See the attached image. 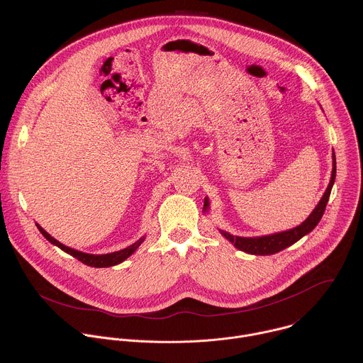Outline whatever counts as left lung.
<instances>
[{
  "instance_id": "left-lung-1",
  "label": "left lung",
  "mask_w": 363,
  "mask_h": 363,
  "mask_svg": "<svg viewBox=\"0 0 363 363\" xmlns=\"http://www.w3.org/2000/svg\"><path fill=\"white\" fill-rule=\"evenodd\" d=\"M335 154L333 152V172H331V179L330 183L327 186V190L324 191L321 200L318 201V204L313 209L311 215L308 216V219H305V222H302L299 226L289 229V230H284V232H278V233H272V235H267V236H257V238H242V236H233L229 232L220 230V235L223 238H226L236 249L249 253V255H256V256H269V255H275L289 246H292L294 243H296L298 240H301L305 235L311 233V230L317 226V223L320 222L325 206L328 203L330 194H331V189L333 184L335 182V173H337V166H335ZM209 209V200L206 199L204 201V211Z\"/></svg>"
}]
</instances>
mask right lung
<instances>
[{
    "label": "right lung",
    "instance_id": "add662e5",
    "mask_svg": "<svg viewBox=\"0 0 363 363\" xmlns=\"http://www.w3.org/2000/svg\"><path fill=\"white\" fill-rule=\"evenodd\" d=\"M38 229L40 230V233L52 243L54 246L60 247L62 252H65L67 255L75 257L77 259H79L81 262H84L85 265H89V267H95V268H104V267H113V265H117L120 262H123L124 259H128L140 246L141 243L145 240V238H140L135 243H133L131 246L123 249V250H118V252H113V253H107V255H89V253H84V252H79V250H75L72 247H68L62 243H60L58 240H55L52 236H50L39 223H36Z\"/></svg>",
    "mask_w": 363,
    "mask_h": 363
}]
</instances>
